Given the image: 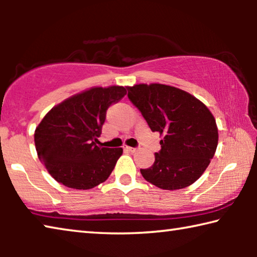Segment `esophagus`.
<instances>
[{
  "mask_svg": "<svg viewBox=\"0 0 257 257\" xmlns=\"http://www.w3.org/2000/svg\"><path fill=\"white\" fill-rule=\"evenodd\" d=\"M123 149L129 151V152H136V149H135V147H130V146H127V145H124Z\"/></svg>",
  "mask_w": 257,
  "mask_h": 257,
  "instance_id": "esophagus-1",
  "label": "esophagus"
}]
</instances>
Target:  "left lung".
<instances>
[{
  "mask_svg": "<svg viewBox=\"0 0 257 257\" xmlns=\"http://www.w3.org/2000/svg\"><path fill=\"white\" fill-rule=\"evenodd\" d=\"M128 97L163 139L161 151L142 176L165 190L182 189L194 184L214 156L219 134L215 119L198 98L163 84L128 87Z\"/></svg>",
  "mask_w": 257,
  "mask_h": 257,
  "instance_id": "1",
  "label": "left lung"
}]
</instances>
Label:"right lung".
<instances>
[{
    "label": "right lung",
    "instance_id": "1",
    "mask_svg": "<svg viewBox=\"0 0 257 257\" xmlns=\"http://www.w3.org/2000/svg\"><path fill=\"white\" fill-rule=\"evenodd\" d=\"M127 87H92L46 113L35 130L37 155L54 179L69 188L90 189L105 181L122 149L98 145L106 110Z\"/></svg>",
    "mask_w": 257,
    "mask_h": 257
}]
</instances>
